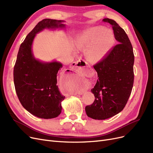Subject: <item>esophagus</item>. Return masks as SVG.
<instances>
[{
    "label": "esophagus",
    "mask_w": 153,
    "mask_h": 153,
    "mask_svg": "<svg viewBox=\"0 0 153 153\" xmlns=\"http://www.w3.org/2000/svg\"><path fill=\"white\" fill-rule=\"evenodd\" d=\"M87 63L82 60H79L77 62H73L72 63V68L77 72H82L84 73H87L86 68H85ZM80 94V93H79Z\"/></svg>",
    "instance_id": "1"
}]
</instances>
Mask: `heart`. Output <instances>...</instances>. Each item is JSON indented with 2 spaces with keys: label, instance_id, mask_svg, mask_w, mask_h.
Returning a JSON list of instances; mask_svg holds the SVG:
<instances>
[{
  "label": "heart",
  "instance_id": "1",
  "mask_svg": "<svg viewBox=\"0 0 153 153\" xmlns=\"http://www.w3.org/2000/svg\"><path fill=\"white\" fill-rule=\"evenodd\" d=\"M114 42L113 32L103 27L88 28L79 37L77 47L88 48L86 55L91 61H98L105 56Z\"/></svg>",
  "mask_w": 153,
  "mask_h": 153
}]
</instances>
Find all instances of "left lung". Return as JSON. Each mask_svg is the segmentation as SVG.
<instances>
[{
    "instance_id": "1",
    "label": "left lung",
    "mask_w": 153,
    "mask_h": 153,
    "mask_svg": "<svg viewBox=\"0 0 153 153\" xmlns=\"http://www.w3.org/2000/svg\"><path fill=\"white\" fill-rule=\"evenodd\" d=\"M111 25L117 44L102 60L93 65L98 79L91 91L95 95L91 105L85 107L88 117L105 120L124 109L131 93L134 81V54L130 39L114 20L104 18Z\"/></svg>"
}]
</instances>
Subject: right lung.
I'll return each instance as SVG.
<instances>
[{"mask_svg":"<svg viewBox=\"0 0 153 153\" xmlns=\"http://www.w3.org/2000/svg\"><path fill=\"white\" fill-rule=\"evenodd\" d=\"M63 22L52 19L39 22L21 44L14 67V87L19 102L32 114L42 119L55 118L62 112L61 103L65 97L60 93L56 84L62 64L36 60L32 44L37 32L46 28L64 27Z\"/></svg>","mask_w":153,"mask_h":153,"instance_id":"right-lung-1","label":"right lung"}]
</instances>
